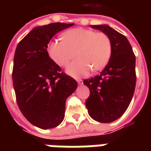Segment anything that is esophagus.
<instances>
[{"instance_id": "obj_1", "label": "esophagus", "mask_w": 151, "mask_h": 151, "mask_svg": "<svg viewBox=\"0 0 151 151\" xmlns=\"http://www.w3.org/2000/svg\"><path fill=\"white\" fill-rule=\"evenodd\" d=\"M77 82H78V83L79 85H82V83H83L82 79H77Z\"/></svg>"}]
</instances>
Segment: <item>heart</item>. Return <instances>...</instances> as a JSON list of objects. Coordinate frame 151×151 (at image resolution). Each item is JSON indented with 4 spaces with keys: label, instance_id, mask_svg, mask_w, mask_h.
<instances>
[{
    "label": "heart",
    "instance_id": "b5f03b06",
    "mask_svg": "<svg viewBox=\"0 0 151 151\" xmlns=\"http://www.w3.org/2000/svg\"><path fill=\"white\" fill-rule=\"evenodd\" d=\"M112 45L108 35L91 29L75 28L64 34V40H54L47 46V52L54 62L66 66L77 54L78 59L67 67V73L73 77H82L90 71H99L111 58Z\"/></svg>",
    "mask_w": 151,
    "mask_h": 151
}]
</instances>
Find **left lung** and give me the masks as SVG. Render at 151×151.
I'll return each instance as SVG.
<instances>
[{
    "label": "left lung",
    "mask_w": 151,
    "mask_h": 151,
    "mask_svg": "<svg viewBox=\"0 0 151 151\" xmlns=\"http://www.w3.org/2000/svg\"><path fill=\"white\" fill-rule=\"evenodd\" d=\"M110 38L111 58L99 75L83 81L90 90L86 101L92 119L110 123L123 115L133 99L136 86V57L129 40L108 25H91Z\"/></svg>",
    "instance_id": "obj_1"
}]
</instances>
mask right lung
I'll return each mask as SVG.
<instances>
[{
  "instance_id": "obj_1",
  "label": "right lung",
  "mask_w": 151,
  "mask_h": 151,
  "mask_svg": "<svg viewBox=\"0 0 151 151\" xmlns=\"http://www.w3.org/2000/svg\"><path fill=\"white\" fill-rule=\"evenodd\" d=\"M73 25L55 22L35 27L16 47L12 75L17 104L26 119L43 129L62 122L66 99L78 87L77 82L61 72L47 50L57 32Z\"/></svg>"
}]
</instances>
